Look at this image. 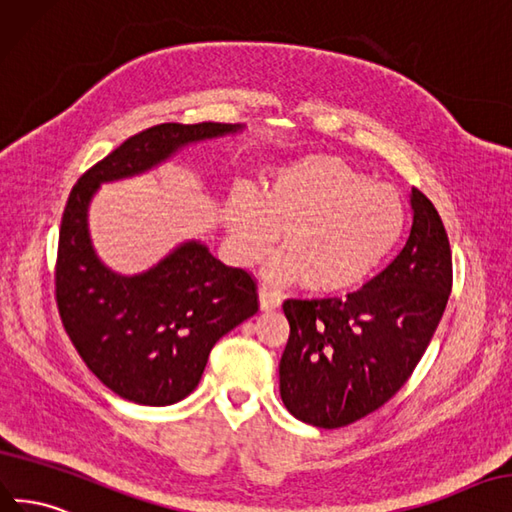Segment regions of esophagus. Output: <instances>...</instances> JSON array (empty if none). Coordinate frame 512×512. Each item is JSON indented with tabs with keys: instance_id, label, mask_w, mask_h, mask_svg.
<instances>
[{
	"instance_id": "34e87169",
	"label": "esophagus",
	"mask_w": 512,
	"mask_h": 512,
	"mask_svg": "<svg viewBox=\"0 0 512 512\" xmlns=\"http://www.w3.org/2000/svg\"><path fill=\"white\" fill-rule=\"evenodd\" d=\"M257 294H259V309L261 311H274V309H279V306H281V296L274 294L272 289L259 287Z\"/></svg>"
}]
</instances>
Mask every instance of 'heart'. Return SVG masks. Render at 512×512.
I'll use <instances>...</instances> for the list:
<instances>
[{
	"label": "heart",
	"mask_w": 512,
	"mask_h": 512,
	"mask_svg": "<svg viewBox=\"0 0 512 512\" xmlns=\"http://www.w3.org/2000/svg\"><path fill=\"white\" fill-rule=\"evenodd\" d=\"M223 221L238 264L264 259L283 231L270 281L339 294L367 281L392 253L405 229V203L339 156L302 154L272 169L264 193L233 188Z\"/></svg>",
	"instance_id": "b5f03b06"
}]
</instances>
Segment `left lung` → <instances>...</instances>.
<instances>
[{"instance_id": "1", "label": "left lung", "mask_w": 512, "mask_h": 512, "mask_svg": "<svg viewBox=\"0 0 512 512\" xmlns=\"http://www.w3.org/2000/svg\"><path fill=\"white\" fill-rule=\"evenodd\" d=\"M401 253L347 298L285 300L289 341L281 399L319 429H339L382 407L407 382L444 315L452 287L440 214L418 188Z\"/></svg>"}]
</instances>
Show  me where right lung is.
I'll return each instance as SVG.
<instances>
[{
  "label": "right lung",
  "mask_w": 512,
  "mask_h": 512,
  "mask_svg": "<svg viewBox=\"0 0 512 512\" xmlns=\"http://www.w3.org/2000/svg\"><path fill=\"white\" fill-rule=\"evenodd\" d=\"M242 124H158L126 139L72 188L60 229L55 296L79 356L102 384L139 405H173L191 394L216 341L257 313L248 272L186 240L139 274L111 270L90 236L100 184L143 175L188 145L242 133Z\"/></svg>",
  "instance_id": "obj_1"
}]
</instances>
